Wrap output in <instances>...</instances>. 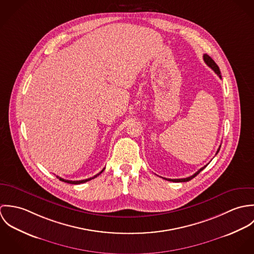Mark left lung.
Returning a JSON list of instances; mask_svg holds the SVG:
<instances>
[{
    "mask_svg": "<svg viewBox=\"0 0 254 254\" xmlns=\"http://www.w3.org/2000/svg\"><path fill=\"white\" fill-rule=\"evenodd\" d=\"M203 61H204V63L214 71V72L217 74L218 76L220 77V78H222V76H221V72H220V69H219V67H218L217 64H215V62L208 56V55H206V54H204L203 55ZM220 147H221V145L219 146V148H218L217 152H216V154H217L218 152H219V150H220ZM207 165H205V166H203L202 168H200L198 171H196L193 175H191V176H190V177H187V178H183V179H167V178H163V179H165V180H167V181H171V182H188L190 181V180H191L192 178H194L197 174H199V172L200 171H202L205 167H206Z\"/></svg>",
    "mask_w": 254,
    "mask_h": 254,
    "instance_id": "1",
    "label": "left lung"
}]
</instances>
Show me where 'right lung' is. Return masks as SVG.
I'll return each mask as SVG.
<instances>
[{
    "mask_svg": "<svg viewBox=\"0 0 254 254\" xmlns=\"http://www.w3.org/2000/svg\"><path fill=\"white\" fill-rule=\"evenodd\" d=\"M105 170V168L99 173V174H97V175H95L94 177H92V178H89V179H85V180H80V181H70V180H65V179H63V178H61V177H59V176H57V178L58 179H60L61 181L65 182V183H68V184H73V185H78V184H82V183H85V182L90 181V180H92V179H94V178H96L97 176H99L101 173H103V171Z\"/></svg>",
    "mask_w": 254,
    "mask_h": 254,
    "instance_id": "right-lung-1",
    "label": "right lung"
}]
</instances>
